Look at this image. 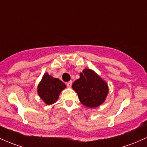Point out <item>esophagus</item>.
Instances as JSON below:
<instances>
[{
    "instance_id": "obj_1",
    "label": "esophagus",
    "mask_w": 147,
    "mask_h": 147,
    "mask_svg": "<svg viewBox=\"0 0 147 147\" xmlns=\"http://www.w3.org/2000/svg\"><path fill=\"white\" fill-rule=\"evenodd\" d=\"M71 85H72V81L71 80V81H69V82H68L67 83V87H71Z\"/></svg>"
}]
</instances>
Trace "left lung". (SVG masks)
I'll return each instance as SVG.
<instances>
[{"instance_id": "left-lung-1", "label": "left lung", "mask_w": 147, "mask_h": 147, "mask_svg": "<svg viewBox=\"0 0 147 147\" xmlns=\"http://www.w3.org/2000/svg\"><path fill=\"white\" fill-rule=\"evenodd\" d=\"M72 88L78 94L82 104L90 108H97L104 103L109 92L108 83L90 69H85L80 73V78L75 80Z\"/></svg>"}]
</instances>
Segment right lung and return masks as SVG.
I'll use <instances>...</instances> for the list:
<instances>
[{
  "mask_svg": "<svg viewBox=\"0 0 147 147\" xmlns=\"http://www.w3.org/2000/svg\"><path fill=\"white\" fill-rule=\"evenodd\" d=\"M66 87L60 79L53 78L47 72L38 84L37 94L46 104L52 105L57 101L60 92Z\"/></svg>",
  "mask_w": 147,
  "mask_h": 147,
  "instance_id": "obj_1",
  "label": "right lung"
}]
</instances>
